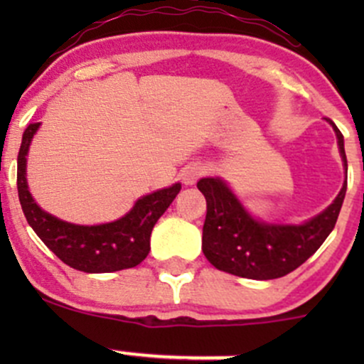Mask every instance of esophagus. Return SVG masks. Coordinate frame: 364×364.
<instances>
[{
    "label": "esophagus",
    "mask_w": 364,
    "mask_h": 364,
    "mask_svg": "<svg viewBox=\"0 0 364 364\" xmlns=\"http://www.w3.org/2000/svg\"><path fill=\"white\" fill-rule=\"evenodd\" d=\"M203 174H204L203 165L193 164V165H188V167H185V171H183V174H181V179L185 185H196Z\"/></svg>",
    "instance_id": "34e87169"
}]
</instances>
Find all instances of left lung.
<instances>
[{
	"label": "left lung",
	"mask_w": 364,
	"mask_h": 364,
	"mask_svg": "<svg viewBox=\"0 0 364 364\" xmlns=\"http://www.w3.org/2000/svg\"><path fill=\"white\" fill-rule=\"evenodd\" d=\"M347 171L343 135L331 119ZM204 193L208 213L203 227V252L220 271L252 280H273L299 267L321 248L335 229L347 183L328 209L303 225H273L253 220L222 179L204 178L197 183Z\"/></svg>",
	"instance_id": "8db88e82"
}]
</instances>
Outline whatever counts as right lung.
<instances>
[{
    "label": "right lung",
    "mask_w": 364,
    "mask_h": 364,
    "mask_svg": "<svg viewBox=\"0 0 364 364\" xmlns=\"http://www.w3.org/2000/svg\"><path fill=\"white\" fill-rule=\"evenodd\" d=\"M38 127L40 123H33L26 128L17 156L19 200L36 236L65 264L84 273H111L141 264L149 253L153 227L176 199L181 185L176 183L171 188L142 197L123 218L104 225L84 227L58 220L36 205L26 183V155Z\"/></svg>",
    "instance_id": "obj_1"
}]
</instances>
